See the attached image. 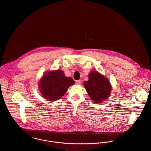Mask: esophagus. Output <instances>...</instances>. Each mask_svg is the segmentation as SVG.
<instances>
[{
    "instance_id": "34e87169",
    "label": "esophagus",
    "mask_w": 151,
    "mask_h": 151,
    "mask_svg": "<svg viewBox=\"0 0 151 151\" xmlns=\"http://www.w3.org/2000/svg\"><path fill=\"white\" fill-rule=\"evenodd\" d=\"M81 80H77V81H76V83L77 85H80V84H81Z\"/></svg>"
}]
</instances>
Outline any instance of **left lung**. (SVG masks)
I'll return each mask as SVG.
<instances>
[{"mask_svg":"<svg viewBox=\"0 0 151 151\" xmlns=\"http://www.w3.org/2000/svg\"><path fill=\"white\" fill-rule=\"evenodd\" d=\"M88 78L83 85L90 98L97 104L105 101L110 96L112 90L109 80L96 70L91 71Z\"/></svg>","mask_w":151,"mask_h":151,"instance_id":"left-lung-1","label":"left lung"}]
</instances>
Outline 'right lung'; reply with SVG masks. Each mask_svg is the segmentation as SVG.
I'll list each match as a JSON object with an SVG mask.
<instances>
[{
    "mask_svg": "<svg viewBox=\"0 0 151 151\" xmlns=\"http://www.w3.org/2000/svg\"><path fill=\"white\" fill-rule=\"evenodd\" d=\"M74 84L73 79L66 76L64 72L60 69L47 72L38 82L42 96L50 101L62 98L69 86Z\"/></svg>",
    "mask_w": 151,
    "mask_h": 151,
    "instance_id": "1",
    "label": "right lung"
}]
</instances>
